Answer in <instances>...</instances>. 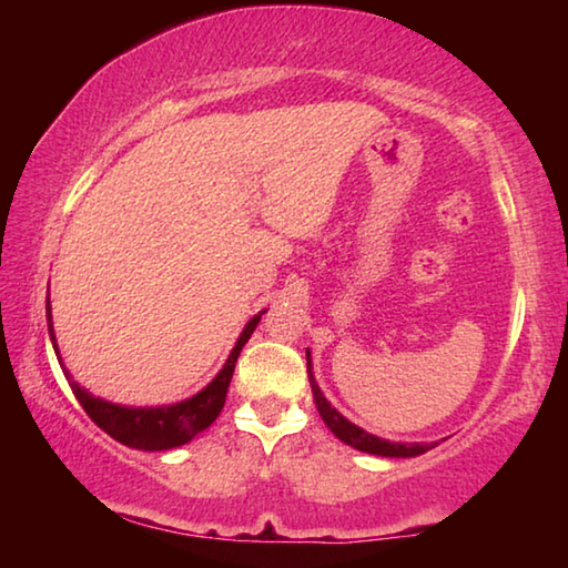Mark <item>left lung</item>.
I'll use <instances>...</instances> for the list:
<instances>
[{
  "label": "left lung",
  "instance_id": "8db88e82",
  "mask_svg": "<svg viewBox=\"0 0 568 568\" xmlns=\"http://www.w3.org/2000/svg\"><path fill=\"white\" fill-rule=\"evenodd\" d=\"M305 358H307V381H311L315 406H318V413H321L325 426H328L333 430V436L341 438L343 444L358 448V450H363V454L386 456V458H413V456L426 454V450L436 446V444H396V440L378 438V436L368 434V430L355 426V423L341 416V413L331 406L328 398L323 396V390L318 388V383H315V376L311 371V351H305Z\"/></svg>",
  "mask_w": 568,
  "mask_h": 568
}]
</instances>
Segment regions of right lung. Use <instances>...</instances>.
<instances>
[{"instance_id":"1","label":"right lung","mask_w":568,"mask_h":568,"mask_svg":"<svg viewBox=\"0 0 568 568\" xmlns=\"http://www.w3.org/2000/svg\"><path fill=\"white\" fill-rule=\"evenodd\" d=\"M261 311L255 318H250L247 325L240 333V338L235 343V348L230 351L227 361L223 365V371L207 383V386L195 393V396L180 403H172V406H158V408H130V406H118V403L94 398L88 388H82L80 383H74L70 371L64 368V376L70 381L74 398L80 400V406L88 410V416L98 423V426L110 434L114 440L130 446V448H140V450H168V448H178L187 440L195 438L200 430H205L210 423H213L220 410L225 406V396H227V386L230 378H233L237 355L243 351V345L247 343L250 335L257 328V323L263 318ZM47 321H50V338L57 351V341H54V331H52V311H50V301H47ZM62 363V358H60Z\"/></svg>"}]
</instances>
